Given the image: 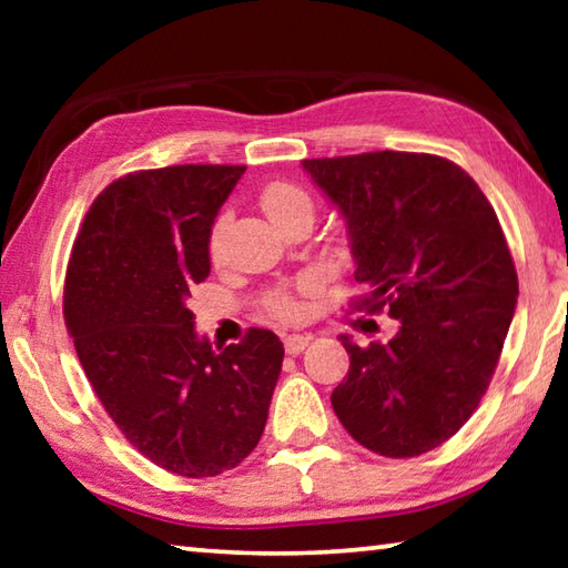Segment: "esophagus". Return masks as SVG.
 <instances>
[{"label": "esophagus", "mask_w": 568, "mask_h": 568, "mask_svg": "<svg viewBox=\"0 0 568 568\" xmlns=\"http://www.w3.org/2000/svg\"><path fill=\"white\" fill-rule=\"evenodd\" d=\"M283 343H285L287 355H297V353H303L307 348V343H311V335H287Z\"/></svg>", "instance_id": "esophagus-1"}]
</instances>
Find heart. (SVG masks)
I'll list each match as a JSON object with an SVG mask.
<instances>
[{
    "label": "heart",
    "mask_w": 568,
    "mask_h": 568,
    "mask_svg": "<svg viewBox=\"0 0 568 568\" xmlns=\"http://www.w3.org/2000/svg\"><path fill=\"white\" fill-rule=\"evenodd\" d=\"M261 207L263 213L271 217V223L275 227H283L285 223H291V220L297 217H307L313 220L315 213V205H313V197L307 195L303 187L293 185V182H271L263 192H261ZM223 220L213 227V233H210V257L217 261L220 257V247H223ZM271 313L275 318L281 321H295L297 315H301V307L295 305L293 297L287 295H275L271 301Z\"/></svg>",
    "instance_id": "obj_1"
}]
</instances>
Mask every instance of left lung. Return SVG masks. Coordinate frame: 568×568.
<instances>
[{
	"label": "left lung",
	"mask_w": 568,
	"mask_h": 568,
	"mask_svg": "<svg viewBox=\"0 0 568 568\" xmlns=\"http://www.w3.org/2000/svg\"><path fill=\"white\" fill-rule=\"evenodd\" d=\"M348 227L358 307H388L398 333L355 345L331 403L373 454L410 458L470 418L494 378L518 295L516 267L484 192L426 152L303 160Z\"/></svg>",
	"instance_id": "left-lung-1"
}]
</instances>
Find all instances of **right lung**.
I'll return each instance as SVG.
<instances>
[{"label":"right lung","mask_w":568,"mask_h":568,"mask_svg":"<svg viewBox=\"0 0 568 568\" xmlns=\"http://www.w3.org/2000/svg\"><path fill=\"white\" fill-rule=\"evenodd\" d=\"M243 172L175 165L114 180L84 215L67 265L64 323L90 386L142 456L187 478L250 456L285 353L263 328L213 348L187 307Z\"/></svg>","instance_id":"right-lung-1"}]
</instances>
